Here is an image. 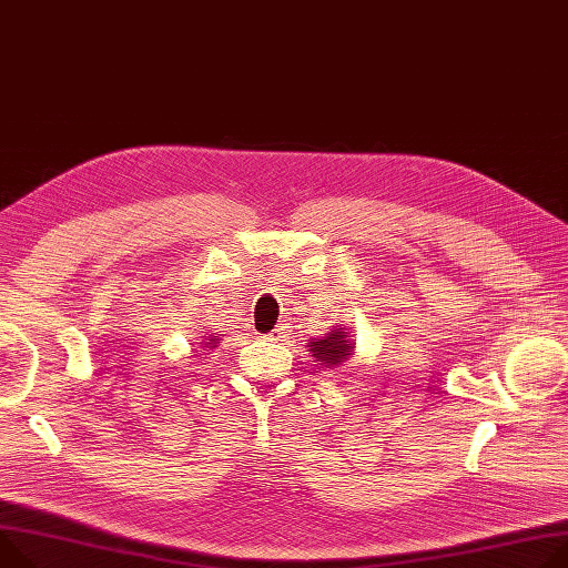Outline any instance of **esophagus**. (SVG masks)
<instances>
[{
  "mask_svg": "<svg viewBox=\"0 0 568 568\" xmlns=\"http://www.w3.org/2000/svg\"><path fill=\"white\" fill-rule=\"evenodd\" d=\"M265 337H267V339H278V337H283V335H281V328H274V331L267 333Z\"/></svg>",
  "mask_w": 568,
  "mask_h": 568,
  "instance_id": "34e87169",
  "label": "esophagus"
}]
</instances>
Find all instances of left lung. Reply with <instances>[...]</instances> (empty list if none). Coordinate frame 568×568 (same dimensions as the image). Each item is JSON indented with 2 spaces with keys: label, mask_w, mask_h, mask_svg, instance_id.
I'll return each instance as SVG.
<instances>
[{
  "label": "left lung",
  "mask_w": 568,
  "mask_h": 568,
  "mask_svg": "<svg viewBox=\"0 0 568 568\" xmlns=\"http://www.w3.org/2000/svg\"><path fill=\"white\" fill-rule=\"evenodd\" d=\"M346 337L348 335L337 328L328 337H324L320 342H311V351L317 357V363H322L324 367H333V365L344 363V359L353 351V344Z\"/></svg>",
  "instance_id": "8db88e82"
}]
</instances>
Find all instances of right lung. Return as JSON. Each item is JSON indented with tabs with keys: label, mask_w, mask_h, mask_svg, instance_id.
Wrapping results in <instances>:
<instances>
[{
	"label": "right lung",
	"mask_w": 568,
	"mask_h": 568,
	"mask_svg": "<svg viewBox=\"0 0 568 568\" xmlns=\"http://www.w3.org/2000/svg\"><path fill=\"white\" fill-rule=\"evenodd\" d=\"M205 346H215V339H209V342H205Z\"/></svg>",
	"instance_id": "obj_1"
}]
</instances>
